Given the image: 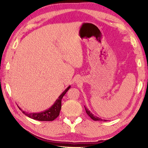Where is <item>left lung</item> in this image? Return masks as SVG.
I'll return each mask as SVG.
<instances>
[{"label":"left lung","mask_w":148,"mask_h":148,"mask_svg":"<svg viewBox=\"0 0 148 148\" xmlns=\"http://www.w3.org/2000/svg\"><path fill=\"white\" fill-rule=\"evenodd\" d=\"M84 108H85V110H86V112L87 113V114L90 117L92 118L93 120H94V121H108L107 120V119H101V118H99V117H97V116H95L94 115L92 112H91L85 106H84Z\"/></svg>","instance_id":"8db88e82"}]
</instances>
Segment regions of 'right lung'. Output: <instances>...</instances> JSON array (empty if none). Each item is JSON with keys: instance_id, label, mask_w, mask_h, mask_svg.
Here are the masks:
<instances>
[{"instance_id": "1", "label": "right lung", "mask_w": 148, "mask_h": 148, "mask_svg": "<svg viewBox=\"0 0 148 148\" xmlns=\"http://www.w3.org/2000/svg\"><path fill=\"white\" fill-rule=\"evenodd\" d=\"M70 88L71 86H68L67 88L62 92L61 95L58 97V98L56 100L55 103H53L49 109H46L44 111H42L40 112L29 113L23 111L18 106V107L25 115L28 116V117L30 118L36 119V120L38 121H53L59 116L60 111V109L62 108V99L63 98V97L65 95V94L67 93V92Z\"/></svg>"}]
</instances>
